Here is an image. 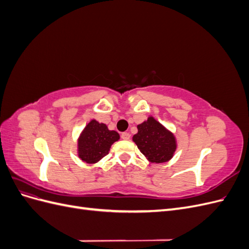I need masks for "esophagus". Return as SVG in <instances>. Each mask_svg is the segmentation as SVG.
<instances>
[{"label": "esophagus", "instance_id": "1", "mask_svg": "<svg viewBox=\"0 0 249 249\" xmlns=\"http://www.w3.org/2000/svg\"><path fill=\"white\" fill-rule=\"evenodd\" d=\"M130 137H131V135H130L129 133L124 132V133L122 134V138H123L124 140H129V139H130Z\"/></svg>", "mask_w": 249, "mask_h": 249}]
</instances>
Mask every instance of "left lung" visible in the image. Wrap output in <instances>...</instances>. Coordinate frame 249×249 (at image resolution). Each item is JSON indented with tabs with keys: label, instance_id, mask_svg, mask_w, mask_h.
<instances>
[{
	"label": "left lung",
	"instance_id": "1",
	"mask_svg": "<svg viewBox=\"0 0 249 249\" xmlns=\"http://www.w3.org/2000/svg\"><path fill=\"white\" fill-rule=\"evenodd\" d=\"M137 129L138 133L134 135L133 141L150 162L163 163L171 159L177 148L172 133L153 117H148Z\"/></svg>",
	"mask_w": 249,
	"mask_h": 249
}]
</instances>
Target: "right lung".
<instances>
[{
    "instance_id": "obj_1",
    "label": "right lung",
    "mask_w": 249,
    "mask_h": 249,
    "mask_svg": "<svg viewBox=\"0 0 249 249\" xmlns=\"http://www.w3.org/2000/svg\"><path fill=\"white\" fill-rule=\"evenodd\" d=\"M118 139L117 132L108 130L106 124L93 119L86 125L79 138V158L88 164L96 163L108 155L111 145Z\"/></svg>"
}]
</instances>
